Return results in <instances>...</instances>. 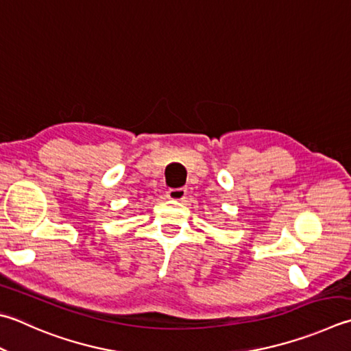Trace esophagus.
Returning <instances> with one entry per match:
<instances>
[{
  "label": "esophagus",
  "mask_w": 351,
  "mask_h": 351,
  "mask_svg": "<svg viewBox=\"0 0 351 351\" xmlns=\"http://www.w3.org/2000/svg\"><path fill=\"white\" fill-rule=\"evenodd\" d=\"M186 188H176V189H168L167 191V197L168 198H171V200H177V202H180V200H183L184 197H186Z\"/></svg>",
  "instance_id": "1"
}]
</instances>
